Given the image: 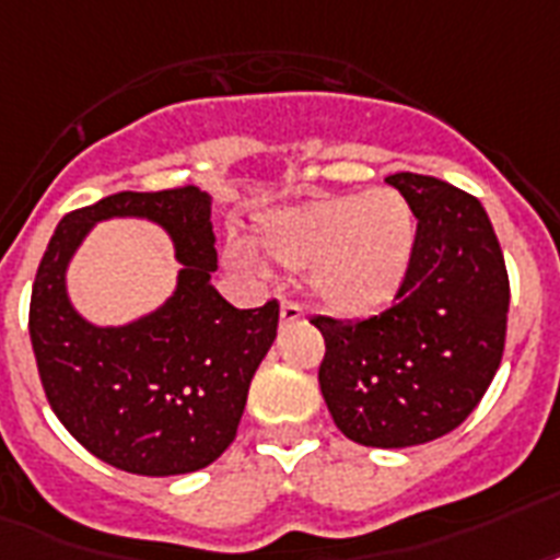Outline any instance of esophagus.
Returning <instances> with one entry per match:
<instances>
[{
    "instance_id": "1",
    "label": "esophagus",
    "mask_w": 560,
    "mask_h": 560,
    "mask_svg": "<svg viewBox=\"0 0 560 560\" xmlns=\"http://www.w3.org/2000/svg\"><path fill=\"white\" fill-rule=\"evenodd\" d=\"M279 319H281V325H295V322L304 319V311L295 302H281Z\"/></svg>"
}]
</instances>
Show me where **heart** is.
Returning a JSON list of instances; mask_svg holds the SVG:
<instances>
[{
  "mask_svg": "<svg viewBox=\"0 0 560 560\" xmlns=\"http://www.w3.org/2000/svg\"><path fill=\"white\" fill-rule=\"evenodd\" d=\"M258 244L288 270H311V290L339 319H368L406 288L417 247V218L399 192L374 189L279 209L258 230ZM226 265L261 276L249 244L233 241Z\"/></svg>",
  "mask_w": 560,
  "mask_h": 560,
  "instance_id": "1",
  "label": "heart"
}]
</instances>
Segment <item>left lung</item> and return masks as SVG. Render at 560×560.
Returning <instances> with one entry per match:
<instances>
[{"label":"left lung","instance_id":"obj_1","mask_svg":"<svg viewBox=\"0 0 560 560\" xmlns=\"http://www.w3.org/2000/svg\"><path fill=\"white\" fill-rule=\"evenodd\" d=\"M385 184L417 215L406 288L380 316L334 322L325 336L322 397L345 438L408 448L454 431L483 399L506 342L509 279L483 203L429 175Z\"/></svg>","mask_w":560,"mask_h":560}]
</instances>
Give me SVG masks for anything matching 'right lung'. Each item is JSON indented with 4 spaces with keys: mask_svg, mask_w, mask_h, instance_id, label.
<instances>
[{
    "mask_svg": "<svg viewBox=\"0 0 560 560\" xmlns=\"http://www.w3.org/2000/svg\"><path fill=\"white\" fill-rule=\"evenodd\" d=\"M212 198L198 186L117 192L66 215L31 293V345L68 434L129 475H189L235 440L253 374L276 342L279 304L238 311L218 293ZM135 217L171 235L182 265L154 312L97 326L67 295V267L103 220Z\"/></svg>",
    "mask_w": 560,
    "mask_h": 560,
    "instance_id": "obj_1",
    "label": "right lung"
}]
</instances>
